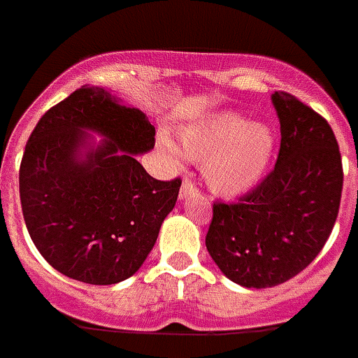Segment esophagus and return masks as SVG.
<instances>
[{
    "label": "esophagus",
    "mask_w": 358,
    "mask_h": 358,
    "mask_svg": "<svg viewBox=\"0 0 358 358\" xmlns=\"http://www.w3.org/2000/svg\"><path fill=\"white\" fill-rule=\"evenodd\" d=\"M194 192H198V189L192 185V182L185 180V182L182 183V187H180V200H185L189 194H194Z\"/></svg>",
    "instance_id": "esophagus-1"
}]
</instances>
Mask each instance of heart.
<instances>
[{"mask_svg":"<svg viewBox=\"0 0 358 358\" xmlns=\"http://www.w3.org/2000/svg\"><path fill=\"white\" fill-rule=\"evenodd\" d=\"M180 144L189 160L203 162V176L220 196H238L263 178L275 149L273 131L245 115L222 111L180 129ZM160 148L178 160L176 145L162 136Z\"/></svg>","mask_w":358,"mask_h":358,"instance_id":"obj_1","label":"heart"}]
</instances>
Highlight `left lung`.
Here are the masks:
<instances>
[{
	"label": "left lung",
	"mask_w": 358,
	"mask_h": 358,
	"mask_svg": "<svg viewBox=\"0 0 358 358\" xmlns=\"http://www.w3.org/2000/svg\"><path fill=\"white\" fill-rule=\"evenodd\" d=\"M281 124L273 171L238 203H214L205 238L223 275L245 288L278 287L304 270L331 234L343 162L329 124L285 92L272 93Z\"/></svg>",
	"instance_id": "1"
}]
</instances>
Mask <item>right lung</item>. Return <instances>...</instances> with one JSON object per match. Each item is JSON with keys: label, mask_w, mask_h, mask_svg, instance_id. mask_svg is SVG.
<instances>
[{"label": "right lung", "mask_w": 358, "mask_h": 358, "mask_svg": "<svg viewBox=\"0 0 358 358\" xmlns=\"http://www.w3.org/2000/svg\"><path fill=\"white\" fill-rule=\"evenodd\" d=\"M153 145L144 111L101 86L43 115L24 148L20 196L30 238L57 272L115 285L144 265L182 183L145 173L136 157Z\"/></svg>", "instance_id": "obj_1"}]
</instances>
